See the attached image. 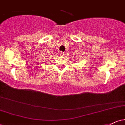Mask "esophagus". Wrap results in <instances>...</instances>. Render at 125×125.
Returning <instances> with one entry per match:
<instances>
[{
  "label": "esophagus",
  "mask_w": 125,
  "mask_h": 125,
  "mask_svg": "<svg viewBox=\"0 0 125 125\" xmlns=\"http://www.w3.org/2000/svg\"><path fill=\"white\" fill-rule=\"evenodd\" d=\"M64 55V52H60V55L62 56V55Z\"/></svg>",
  "instance_id": "1"
}]
</instances>
